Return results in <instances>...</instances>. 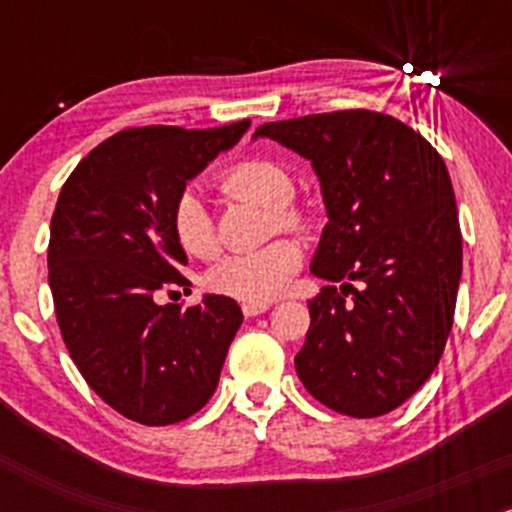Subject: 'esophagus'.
I'll list each match as a JSON object with an SVG mask.
<instances>
[{"instance_id":"1","label":"esophagus","mask_w":512,"mask_h":512,"mask_svg":"<svg viewBox=\"0 0 512 512\" xmlns=\"http://www.w3.org/2000/svg\"><path fill=\"white\" fill-rule=\"evenodd\" d=\"M270 307V302H245L242 304V314L245 317H257V314H265Z\"/></svg>"}]
</instances>
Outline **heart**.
I'll return each instance as SVG.
<instances>
[{"instance_id": "1", "label": "heart", "mask_w": 512, "mask_h": 512, "mask_svg": "<svg viewBox=\"0 0 512 512\" xmlns=\"http://www.w3.org/2000/svg\"><path fill=\"white\" fill-rule=\"evenodd\" d=\"M220 188L237 200H252L270 210V230L302 232L312 223L307 208L292 200L294 178L282 163L267 158H245L220 175ZM170 230L175 242L198 260H213L220 252L218 225L208 205L193 190H183L170 208ZM302 267V250L292 240H275L250 252L225 257L208 275L215 292L240 302H272L282 294Z\"/></svg>"}]
</instances>
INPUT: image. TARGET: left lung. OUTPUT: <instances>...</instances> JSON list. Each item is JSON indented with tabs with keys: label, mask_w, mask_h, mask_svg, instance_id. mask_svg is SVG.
I'll return each mask as SVG.
<instances>
[{
	"label": "left lung",
	"mask_w": 512,
	"mask_h": 512,
	"mask_svg": "<svg viewBox=\"0 0 512 512\" xmlns=\"http://www.w3.org/2000/svg\"><path fill=\"white\" fill-rule=\"evenodd\" d=\"M255 136L312 160L329 215L312 272L332 285L309 302L299 381L339 414H389L433 374L456 314L463 237L446 163L414 128L366 108Z\"/></svg>",
	"instance_id": "8db88e82"
}]
</instances>
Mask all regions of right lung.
<instances>
[{
    "instance_id": "add662e5",
    "label": "right lung",
    "mask_w": 512,
    "mask_h": 512,
    "mask_svg": "<svg viewBox=\"0 0 512 512\" xmlns=\"http://www.w3.org/2000/svg\"><path fill=\"white\" fill-rule=\"evenodd\" d=\"M250 121L185 131L123 128L76 165L51 215L49 285L56 322L86 384L118 414L168 426L208 404L242 324L235 299L156 304L188 265L170 208Z\"/></svg>"
}]
</instances>
